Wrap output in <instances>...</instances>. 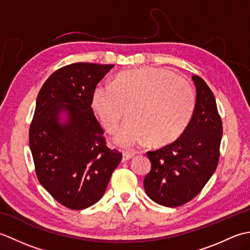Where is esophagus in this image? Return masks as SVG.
I'll return each mask as SVG.
<instances>
[{
    "instance_id": "34e87169",
    "label": "esophagus",
    "mask_w": 250,
    "mask_h": 250,
    "mask_svg": "<svg viewBox=\"0 0 250 250\" xmlns=\"http://www.w3.org/2000/svg\"><path fill=\"white\" fill-rule=\"evenodd\" d=\"M134 153H132L130 151H122V161H128L131 158H133Z\"/></svg>"
}]
</instances>
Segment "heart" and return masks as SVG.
Listing matches in <instances>:
<instances>
[{
  "label": "heart",
  "instance_id": "heart-1",
  "mask_svg": "<svg viewBox=\"0 0 250 250\" xmlns=\"http://www.w3.org/2000/svg\"><path fill=\"white\" fill-rule=\"evenodd\" d=\"M91 106L108 133L117 130L128 107L131 119L117 134L118 144L132 147L150 140L162 145L184 133L194 113L195 95L173 72L141 67L119 73L111 84L98 83Z\"/></svg>",
  "mask_w": 250,
  "mask_h": 250
}]
</instances>
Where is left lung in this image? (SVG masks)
<instances>
[{
    "mask_svg": "<svg viewBox=\"0 0 250 250\" xmlns=\"http://www.w3.org/2000/svg\"><path fill=\"white\" fill-rule=\"evenodd\" d=\"M192 79L196 103L188 126L175 142L147 152L151 169L144 179L145 191L153 202L167 207L195 198L219 161L222 121L214 93L200 76Z\"/></svg>",
    "mask_w": 250,
    "mask_h": 250,
    "instance_id": "1",
    "label": "left lung"
}]
</instances>
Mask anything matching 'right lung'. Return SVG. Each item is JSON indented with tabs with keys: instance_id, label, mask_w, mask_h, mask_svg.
<instances>
[{
	"instance_id": "right-lung-1",
	"label": "right lung",
	"mask_w": 250,
	"mask_h": 250,
	"mask_svg": "<svg viewBox=\"0 0 250 250\" xmlns=\"http://www.w3.org/2000/svg\"><path fill=\"white\" fill-rule=\"evenodd\" d=\"M113 64L77 62L52 73L42 86L30 125L35 173L50 195L70 209L102 198L122 153L106 144L91 107L94 87ZM66 111L68 121L59 116Z\"/></svg>"
}]
</instances>
